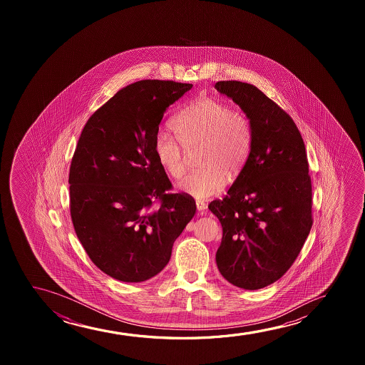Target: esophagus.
Masks as SVG:
<instances>
[{
	"mask_svg": "<svg viewBox=\"0 0 365 365\" xmlns=\"http://www.w3.org/2000/svg\"><path fill=\"white\" fill-rule=\"evenodd\" d=\"M195 205H197V210H200V213L203 215V212H205V208H207V205H205V202H202V200H197V202H195Z\"/></svg>",
	"mask_w": 365,
	"mask_h": 365,
	"instance_id": "1",
	"label": "esophagus"
}]
</instances>
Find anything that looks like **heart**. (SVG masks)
<instances>
[{
  "mask_svg": "<svg viewBox=\"0 0 365 365\" xmlns=\"http://www.w3.org/2000/svg\"><path fill=\"white\" fill-rule=\"evenodd\" d=\"M175 137L158 132L155 155L170 178L185 173V150L200 148V170L185 175L178 188L197 200H207L225 188L227 178L235 180L248 160L252 128L248 117L212 97H200L173 117Z\"/></svg>",
  "mask_w": 365,
  "mask_h": 365,
  "instance_id": "obj_1",
  "label": "heart"
}]
</instances>
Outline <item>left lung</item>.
Returning <instances> with one entry per match:
<instances>
[{
	"instance_id": "obj_1",
	"label": "left lung",
	"mask_w": 365,
	"mask_h": 365,
	"mask_svg": "<svg viewBox=\"0 0 365 365\" xmlns=\"http://www.w3.org/2000/svg\"><path fill=\"white\" fill-rule=\"evenodd\" d=\"M215 87L240 106L252 128L245 168L228 195L208 205L223 228L215 260L232 284L260 289L287 273L313 225L304 142L292 117L255 86Z\"/></svg>"
}]
</instances>
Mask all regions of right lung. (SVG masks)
<instances>
[{
    "label": "right lung",
    "instance_id": "obj_1",
    "mask_svg": "<svg viewBox=\"0 0 365 365\" xmlns=\"http://www.w3.org/2000/svg\"><path fill=\"white\" fill-rule=\"evenodd\" d=\"M190 83L143 80L125 86L86 123L70 167L76 235L96 267L115 279H150L170 262L175 240L195 215L155 155L165 110Z\"/></svg>",
    "mask_w": 365,
    "mask_h": 365
}]
</instances>
